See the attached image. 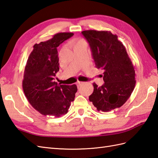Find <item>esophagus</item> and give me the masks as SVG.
I'll list each match as a JSON object with an SVG mask.
<instances>
[{
    "label": "esophagus",
    "mask_w": 158,
    "mask_h": 158,
    "mask_svg": "<svg viewBox=\"0 0 158 158\" xmlns=\"http://www.w3.org/2000/svg\"><path fill=\"white\" fill-rule=\"evenodd\" d=\"M84 84V82H77V83H76V84H77V86L78 87H80V86H82V84Z\"/></svg>",
    "instance_id": "esophagus-1"
}]
</instances>
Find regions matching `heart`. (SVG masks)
Here are the masks:
<instances>
[{
	"label": "heart",
	"mask_w": 158,
	"mask_h": 158,
	"mask_svg": "<svg viewBox=\"0 0 158 158\" xmlns=\"http://www.w3.org/2000/svg\"><path fill=\"white\" fill-rule=\"evenodd\" d=\"M83 41H84L83 40H78V41H76V43H75V45L78 44H80V43H81V42H83Z\"/></svg>",
	"instance_id": "obj_1"
}]
</instances>
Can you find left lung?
Masks as SVG:
<instances>
[{
    "label": "left lung",
    "instance_id": "1",
    "mask_svg": "<svg viewBox=\"0 0 158 158\" xmlns=\"http://www.w3.org/2000/svg\"><path fill=\"white\" fill-rule=\"evenodd\" d=\"M82 34L89 44L96 67L103 71L105 82L101 86L93 83L89 101L98 111L119 108L135 86V71L125 46L110 31L87 30Z\"/></svg>",
    "mask_w": 158,
    "mask_h": 158
}]
</instances>
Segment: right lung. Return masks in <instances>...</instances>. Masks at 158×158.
I'll list each match as a JSON object with an SVG mask.
<instances>
[{
    "label": "right lung",
    "instance_id": "add662e5",
    "mask_svg": "<svg viewBox=\"0 0 158 158\" xmlns=\"http://www.w3.org/2000/svg\"><path fill=\"white\" fill-rule=\"evenodd\" d=\"M73 35V33H59L35 44L27 61L23 89L29 102L44 115L59 117L66 114L74 100L78 90L76 84L61 85L55 82L60 70L57 48Z\"/></svg>",
    "mask_w": 158,
    "mask_h": 158
}]
</instances>
